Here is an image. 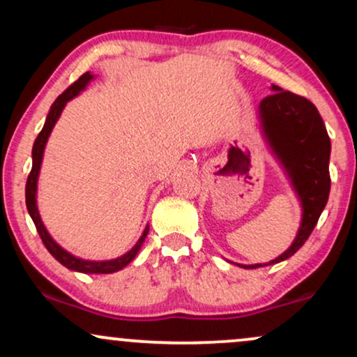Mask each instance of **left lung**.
I'll list each match as a JSON object with an SVG mask.
<instances>
[{
    "label": "left lung",
    "mask_w": 357,
    "mask_h": 357,
    "mask_svg": "<svg viewBox=\"0 0 357 357\" xmlns=\"http://www.w3.org/2000/svg\"><path fill=\"white\" fill-rule=\"evenodd\" d=\"M260 119L265 136L292 178L304 206L297 238L287 252L265 264L272 265L292 257L305 243L326 208L331 191V139L312 102L278 85H272V93L260 102ZM257 267L261 265H243V268Z\"/></svg>",
    "instance_id": "8db88e82"
}]
</instances>
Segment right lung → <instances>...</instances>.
Instances as JSON below:
<instances>
[{
    "mask_svg": "<svg viewBox=\"0 0 357 357\" xmlns=\"http://www.w3.org/2000/svg\"><path fill=\"white\" fill-rule=\"evenodd\" d=\"M90 79H92V75H90L89 72L84 73V75L79 77V80L73 82L70 87L65 90L63 93H60V96L56 97V100L52 104L50 112H48L47 121H45V126H43L42 132H40L38 137L35 139L33 151H31V154H33V166H31L30 174H28L26 188H24V196H26L28 213H30L31 220H33V223H35V227H36V231H38L40 238H42L43 245H45V247H47L48 252H50L52 255L55 257L61 265H63V267H67V268H70V270H75V272H84V273H112V272H117V270L124 268L127 264H130V261L134 260V257L137 255L139 248H141L142 241H144V238H146L147 231H149V227L146 228L144 233H142L141 240L137 241L136 247L130 250V252H127L126 255L116 258V260H107V261L80 260V258H75L73 255H70V253H68V252H65L63 248L59 247V245H56L55 241L52 240V236L48 235L47 230H45L42 220H40L38 210H36V199H35V195H36V179H38L40 165H42L43 149H45V144H47V139H48V136H50L53 126H55L56 119L60 117V114H61V110H63L65 104H67V102L70 100V99H73V97H75L77 93L80 92V90H84L85 85L89 84Z\"/></svg>",
    "mask_w": 357,
    "mask_h": 357,
    "instance_id": "obj_1",
    "label": "right lung"
}]
</instances>
